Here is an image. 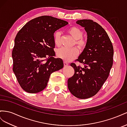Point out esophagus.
I'll list each match as a JSON object with an SVG mask.
<instances>
[{
	"label": "esophagus",
	"instance_id": "esophagus-1",
	"mask_svg": "<svg viewBox=\"0 0 127 127\" xmlns=\"http://www.w3.org/2000/svg\"><path fill=\"white\" fill-rule=\"evenodd\" d=\"M68 65V63L66 62H64V66H67Z\"/></svg>",
	"mask_w": 127,
	"mask_h": 127
}]
</instances>
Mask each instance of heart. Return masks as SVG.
Segmentation results:
<instances>
[{"label":"heart","mask_w":127,"mask_h":127,"mask_svg":"<svg viewBox=\"0 0 127 127\" xmlns=\"http://www.w3.org/2000/svg\"><path fill=\"white\" fill-rule=\"evenodd\" d=\"M68 32L72 36V37L76 40L75 43L80 48L82 49L85 47L86 43L84 40L82 39L84 32L81 29L76 27H72L68 29ZM61 33L60 31H56L54 33V41L55 44L57 46L61 45ZM79 53V50L77 47L72 48L63 47L58 50L56 54L58 57L65 61H71L78 55Z\"/></svg>","instance_id":"b5f03b06"}]
</instances>
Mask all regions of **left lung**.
<instances>
[{
	"instance_id": "left-lung-1",
	"label": "left lung",
	"mask_w": 127,
	"mask_h": 127,
	"mask_svg": "<svg viewBox=\"0 0 127 127\" xmlns=\"http://www.w3.org/2000/svg\"><path fill=\"white\" fill-rule=\"evenodd\" d=\"M76 23L85 28L87 40L77 61L84 64L81 67L72 63L74 74L67 80L71 93L80 99L95 95L109 75L113 65V47L106 32L91 20H78Z\"/></svg>"
}]
</instances>
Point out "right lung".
Masks as SVG:
<instances>
[{
    "label": "right lung",
    "instance_id": "1",
    "mask_svg": "<svg viewBox=\"0 0 127 127\" xmlns=\"http://www.w3.org/2000/svg\"><path fill=\"white\" fill-rule=\"evenodd\" d=\"M67 24L55 17L42 16L29 21L16 34L12 51L13 70L24 91H42L50 74L63 67V60L54 57V33ZM46 57L48 59L45 61Z\"/></svg>",
    "mask_w": 127,
    "mask_h": 127
}]
</instances>
